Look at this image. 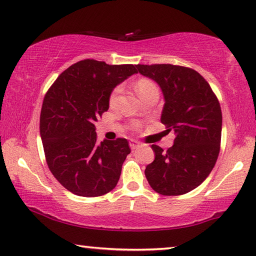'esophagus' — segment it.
<instances>
[{"label": "esophagus", "mask_w": 256, "mask_h": 256, "mask_svg": "<svg viewBox=\"0 0 256 256\" xmlns=\"http://www.w3.org/2000/svg\"><path fill=\"white\" fill-rule=\"evenodd\" d=\"M140 146V142H138L136 140H131L130 141V148H132V150H136V148Z\"/></svg>", "instance_id": "obj_1"}]
</instances>
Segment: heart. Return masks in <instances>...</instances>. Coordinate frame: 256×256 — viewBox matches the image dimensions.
<instances>
[{
	"instance_id": "obj_1",
	"label": "heart",
	"mask_w": 256,
	"mask_h": 256,
	"mask_svg": "<svg viewBox=\"0 0 256 256\" xmlns=\"http://www.w3.org/2000/svg\"><path fill=\"white\" fill-rule=\"evenodd\" d=\"M136 90L138 92V95L141 97H144L148 94H150L152 92H158V88L156 86V84L152 80H148V78H141L136 82ZM120 92V87H116L115 90L112 92V94L110 96V104L113 105L115 104L116 100H118V96Z\"/></svg>"
}]
</instances>
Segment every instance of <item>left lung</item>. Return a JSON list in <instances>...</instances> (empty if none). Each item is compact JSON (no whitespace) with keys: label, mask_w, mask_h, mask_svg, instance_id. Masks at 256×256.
Instances as JSON below:
<instances>
[{"label":"left lung","mask_w":256,"mask_h":256,"mask_svg":"<svg viewBox=\"0 0 256 256\" xmlns=\"http://www.w3.org/2000/svg\"><path fill=\"white\" fill-rule=\"evenodd\" d=\"M136 68L161 88V123L176 134L174 146L166 151L152 144L156 158L144 174L158 194H187L202 184L220 154V105L209 84L194 69L164 64Z\"/></svg>","instance_id":"8db88e82"}]
</instances>
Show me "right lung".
<instances>
[{
  "label": "right lung",
  "instance_id": "obj_1",
  "mask_svg": "<svg viewBox=\"0 0 256 256\" xmlns=\"http://www.w3.org/2000/svg\"><path fill=\"white\" fill-rule=\"evenodd\" d=\"M136 72V64L85 59L66 69L44 96L40 136L46 160L54 178L77 196L98 197L118 184L128 142L98 143L95 122L108 110L114 88Z\"/></svg>",
  "mask_w": 256,
  "mask_h": 256
}]
</instances>
